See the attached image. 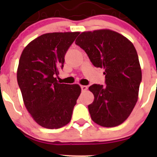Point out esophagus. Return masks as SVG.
<instances>
[{
  "label": "esophagus",
  "instance_id": "34e87169",
  "mask_svg": "<svg viewBox=\"0 0 157 157\" xmlns=\"http://www.w3.org/2000/svg\"><path fill=\"white\" fill-rule=\"evenodd\" d=\"M81 90H82V91H85L88 89L87 86H81Z\"/></svg>",
  "mask_w": 157,
  "mask_h": 157
}]
</instances>
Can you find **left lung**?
<instances>
[{"mask_svg":"<svg viewBox=\"0 0 157 157\" xmlns=\"http://www.w3.org/2000/svg\"><path fill=\"white\" fill-rule=\"evenodd\" d=\"M75 43L94 66L105 71L106 85L89 88L94 96L88 106L91 119L104 127L120 125L138 101L141 69L136 48L125 36L109 29L82 32Z\"/></svg>","mask_w":157,"mask_h":157,"instance_id":"obj_1","label":"left lung"}]
</instances>
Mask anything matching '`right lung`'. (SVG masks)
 Returning <instances> with one entry per match:
<instances>
[{"label": "right lung", "mask_w": 157, "mask_h": 157, "mask_svg": "<svg viewBox=\"0 0 157 157\" xmlns=\"http://www.w3.org/2000/svg\"><path fill=\"white\" fill-rule=\"evenodd\" d=\"M79 33L43 34L30 42L21 55L17 81L23 103L42 127L59 128L71 119L81 89L78 84L59 83L56 76L63 68L66 51Z\"/></svg>", "instance_id": "add662e5"}]
</instances>
